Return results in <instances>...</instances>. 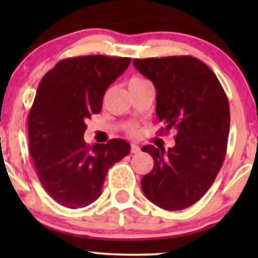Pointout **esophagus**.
<instances>
[{
	"label": "esophagus",
	"instance_id": "obj_1",
	"mask_svg": "<svg viewBox=\"0 0 258 258\" xmlns=\"http://www.w3.org/2000/svg\"><path fill=\"white\" fill-rule=\"evenodd\" d=\"M131 152H132L133 154L141 153V147L137 146V144H132V146H131Z\"/></svg>",
	"mask_w": 258,
	"mask_h": 258
}]
</instances>
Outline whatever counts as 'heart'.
Returning a JSON list of instances; mask_svg holds the SVG:
<instances>
[{"label": "heart", "mask_w": 258, "mask_h": 258, "mask_svg": "<svg viewBox=\"0 0 258 258\" xmlns=\"http://www.w3.org/2000/svg\"><path fill=\"white\" fill-rule=\"evenodd\" d=\"M147 80L143 79V78H139V76H133V78L130 80L128 82V86H132V85H137V84H142V82H146ZM128 131L131 133H136V128L133 126H131L128 128Z\"/></svg>", "instance_id": "b5f03b06"}]
</instances>
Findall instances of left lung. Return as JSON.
I'll return each mask as SVG.
<instances>
[{
    "mask_svg": "<svg viewBox=\"0 0 258 258\" xmlns=\"http://www.w3.org/2000/svg\"><path fill=\"white\" fill-rule=\"evenodd\" d=\"M133 65L155 86L156 115L176 131L174 147L144 146L154 159L142 178L143 193L170 211L186 209L209 190L226 158L230 112L226 92L215 73L190 55L133 59Z\"/></svg>",
    "mask_w": 258,
    "mask_h": 258,
    "instance_id": "1",
    "label": "left lung"
}]
</instances>
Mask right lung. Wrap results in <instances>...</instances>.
<instances>
[{"label": "right lung", "instance_id": "right-lung-1", "mask_svg": "<svg viewBox=\"0 0 258 258\" xmlns=\"http://www.w3.org/2000/svg\"><path fill=\"white\" fill-rule=\"evenodd\" d=\"M131 58L81 55L58 61L37 87L28 116L29 150L41 184L57 203L85 207L102 194L108 170L128 155L121 139L85 142V121L102 110L106 88Z\"/></svg>", "mask_w": 258, "mask_h": 258}]
</instances>
